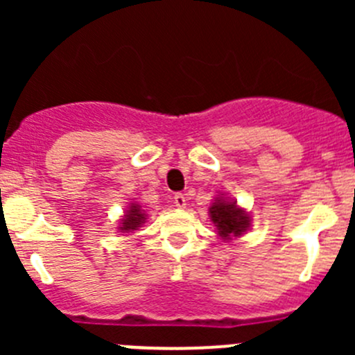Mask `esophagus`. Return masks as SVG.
Returning a JSON list of instances; mask_svg holds the SVG:
<instances>
[{
	"mask_svg": "<svg viewBox=\"0 0 355 355\" xmlns=\"http://www.w3.org/2000/svg\"><path fill=\"white\" fill-rule=\"evenodd\" d=\"M173 200H175V206L177 207H185V196L180 194V192H178V194H175Z\"/></svg>",
	"mask_w": 355,
	"mask_h": 355,
	"instance_id": "obj_1",
	"label": "esophagus"
}]
</instances>
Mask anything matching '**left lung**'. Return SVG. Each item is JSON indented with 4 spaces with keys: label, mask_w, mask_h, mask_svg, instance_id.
<instances>
[{
    "label": "left lung",
    "mask_w": 355,
    "mask_h": 355,
    "mask_svg": "<svg viewBox=\"0 0 355 355\" xmlns=\"http://www.w3.org/2000/svg\"><path fill=\"white\" fill-rule=\"evenodd\" d=\"M209 214L221 239L239 237L249 227V216L241 207L235 206V202L218 199L209 207Z\"/></svg>",
    "instance_id": "1"
}]
</instances>
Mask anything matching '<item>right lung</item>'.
<instances>
[{
	"label": "right lung",
	"mask_w": 355,
	"mask_h": 355,
	"mask_svg": "<svg viewBox=\"0 0 355 355\" xmlns=\"http://www.w3.org/2000/svg\"><path fill=\"white\" fill-rule=\"evenodd\" d=\"M144 220H146V214L141 211V206H139V204H132V206L128 207L127 214L123 216V220H121L120 230L121 232L137 230V227H141V225L144 223Z\"/></svg>",
	"instance_id": "add662e5"
}]
</instances>
